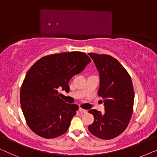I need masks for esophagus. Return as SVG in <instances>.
<instances>
[{
	"instance_id": "esophagus-1",
	"label": "esophagus",
	"mask_w": 157,
	"mask_h": 157,
	"mask_svg": "<svg viewBox=\"0 0 157 157\" xmlns=\"http://www.w3.org/2000/svg\"><path fill=\"white\" fill-rule=\"evenodd\" d=\"M79 111L80 112V113H87V111H86V110H85V109H82V108H79Z\"/></svg>"
}]
</instances>
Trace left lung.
I'll list each match as a JSON object with an SVG mask.
<instances>
[{
  "label": "left lung",
  "instance_id": "1",
  "mask_svg": "<svg viewBox=\"0 0 157 157\" xmlns=\"http://www.w3.org/2000/svg\"><path fill=\"white\" fill-rule=\"evenodd\" d=\"M100 77L98 95L103 99L105 112L89 111L94 117L88 126L93 135L102 140L118 136L128 127L133 111L134 89L130 75L115 58L90 53ZM102 102V101H101Z\"/></svg>",
  "mask_w": 157,
  "mask_h": 157
}]
</instances>
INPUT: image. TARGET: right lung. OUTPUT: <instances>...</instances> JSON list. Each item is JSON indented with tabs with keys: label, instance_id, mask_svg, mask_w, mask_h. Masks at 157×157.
Segmentation results:
<instances>
[{
	"label": "right lung",
	"instance_id": "1",
	"mask_svg": "<svg viewBox=\"0 0 157 157\" xmlns=\"http://www.w3.org/2000/svg\"><path fill=\"white\" fill-rule=\"evenodd\" d=\"M91 62L83 52L72 51L44 56L30 67L20 90V104L27 125L47 139L66 132L79 109L59 97L58 90L69 89L71 79Z\"/></svg>",
	"mask_w": 157,
	"mask_h": 157
}]
</instances>
